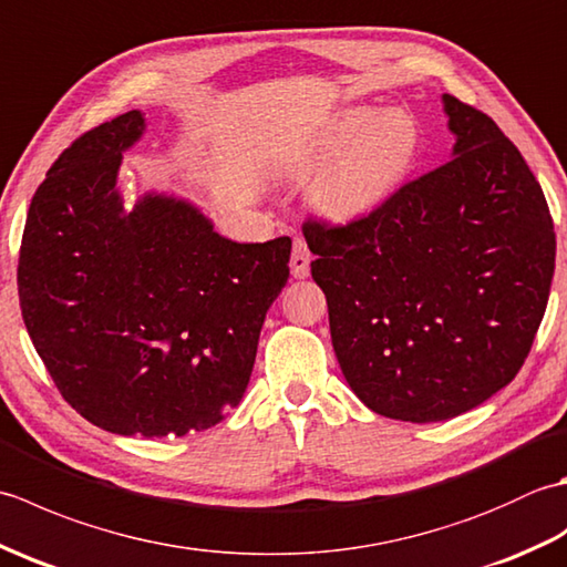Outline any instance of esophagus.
<instances>
[{
  "label": "esophagus",
  "mask_w": 567,
  "mask_h": 567,
  "mask_svg": "<svg viewBox=\"0 0 567 567\" xmlns=\"http://www.w3.org/2000/svg\"><path fill=\"white\" fill-rule=\"evenodd\" d=\"M309 262H311V252H309L307 244L302 238H295L292 256H290L292 277H297V280H305V277L309 275Z\"/></svg>",
  "instance_id": "1"
}]
</instances>
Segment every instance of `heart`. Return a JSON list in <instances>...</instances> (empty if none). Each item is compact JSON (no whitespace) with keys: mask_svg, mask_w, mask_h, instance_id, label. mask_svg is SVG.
<instances>
[{"mask_svg":"<svg viewBox=\"0 0 567 567\" xmlns=\"http://www.w3.org/2000/svg\"><path fill=\"white\" fill-rule=\"evenodd\" d=\"M421 151L424 134L414 114L400 106H353L309 143L297 167L311 173L329 162L311 185V204L329 219L353 221L378 212L406 185Z\"/></svg>","mask_w":567,"mask_h":567,"instance_id":"b5f03b06","label":"heart"}]
</instances>
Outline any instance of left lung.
<instances>
[{
  "instance_id": "obj_1",
  "label": "left lung",
  "mask_w": 567,
  "mask_h": 567,
  "mask_svg": "<svg viewBox=\"0 0 567 567\" xmlns=\"http://www.w3.org/2000/svg\"><path fill=\"white\" fill-rule=\"evenodd\" d=\"M453 155L363 219L305 224L336 358L375 414L429 424L516 378L544 319L556 234L544 189L483 112L443 94Z\"/></svg>"
}]
</instances>
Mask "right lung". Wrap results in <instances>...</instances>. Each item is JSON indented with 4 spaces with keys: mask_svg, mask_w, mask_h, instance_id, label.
<instances>
[{
    "mask_svg": "<svg viewBox=\"0 0 567 567\" xmlns=\"http://www.w3.org/2000/svg\"><path fill=\"white\" fill-rule=\"evenodd\" d=\"M126 112L80 136L31 199L19 252L27 331L65 402L118 436H185L244 396L292 240L236 244L195 204L146 192L124 209Z\"/></svg>",
    "mask_w": 567,
    "mask_h": 567,
    "instance_id": "right-lung-1",
    "label": "right lung"
}]
</instances>
